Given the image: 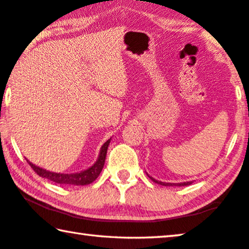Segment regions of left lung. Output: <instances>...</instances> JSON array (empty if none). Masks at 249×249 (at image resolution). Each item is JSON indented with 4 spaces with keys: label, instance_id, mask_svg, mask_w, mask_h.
<instances>
[{
    "label": "left lung",
    "instance_id": "8db88e82",
    "mask_svg": "<svg viewBox=\"0 0 249 249\" xmlns=\"http://www.w3.org/2000/svg\"><path fill=\"white\" fill-rule=\"evenodd\" d=\"M149 178L154 181V182L161 184V185H167V187H174V185H177V187H182V185H190L192 183V181H188V182H182V183H168V182H161V181H158L154 178H151L150 176H148Z\"/></svg>",
    "mask_w": 249,
    "mask_h": 249
}]
</instances>
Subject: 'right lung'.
<instances>
[{
	"label": "right lung",
	"instance_id": "1",
	"mask_svg": "<svg viewBox=\"0 0 249 249\" xmlns=\"http://www.w3.org/2000/svg\"><path fill=\"white\" fill-rule=\"evenodd\" d=\"M109 142H111V140H108L107 142H104L102 148H101L99 158H98V160H96V162L94 163V165L90 167L89 169L79 172V174H71V175L56 174V172H50V171L43 169V168H39L35 165H33L32 162L28 161V160H27V162L29 163V166L33 168V170L35 171L39 177H43V178H46L50 181H53V182H56V183L73 184V185L90 184L93 182L96 178H98L99 175L101 174V171H102V169H103Z\"/></svg>",
	"mask_w": 249,
	"mask_h": 249
}]
</instances>
